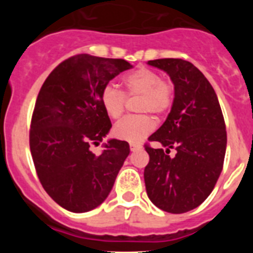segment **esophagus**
Instances as JSON below:
<instances>
[{"label": "esophagus", "instance_id": "esophagus-1", "mask_svg": "<svg viewBox=\"0 0 253 253\" xmlns=\"http://www.w3.org/2000/svg\"><path fill=\"white\" fill-rule=\"evenodd\" d=\"M143 147L140 144H135V143H131L130 144V151L131 152H138V151H142Z\"/></svg>", "mask_w": 253, "mask_h": 253}]
</instances>
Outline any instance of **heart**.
I'll use <instances>...</instances> for the list:
<instances>
[{
  "label": "heart",
  "mask_w": 253,
  "mask_h": 253,
  "mask_svg": "<svg viewBox=\"0 0 253 253\" xmlns=\"http://www.w3.org/2000/svg\"><path fill=\"white\" fill-rule=\"evenodd\" d=\"M123 84L128 95H142L140 113L163 114L172 104L171 87L162 81L160 75L148 68L135 69L124 77ZM101 105L105 113L118 119L124 113L125 93L114 84H107L101 91ZM154 122L148 115L126 116L114 128L118 138L130 143H139L153 130Z\"/></svg>",
  "instance_id": "1"
}]
</instances>
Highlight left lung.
Masks as SVG:
<instances>
[{
	"label": "left lung",
	"instance_id": "left-lung-1",
	"mask_svg": "<svg viewBox=\"0 0 253 253\" xmlns=\"http://www.w3.org/2000/svg\"><path fill=\"white\" fill-rule=\"evenodd\" d=\"M147 64L166 72L175 91L167 119L149 137L162 147L146 146L147 195L167 213H186L210 195L222 172L227 148L224 118L215 91L193 63L165 58ZM171 148L176 149L173 158L168 156Z\"/></svg>",
	"mask_w": 253,
	"mask_h": 253
}]
</instances>
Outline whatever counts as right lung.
Here are the masks:
<instances>
[{
    "mask_svg": "<svg viewBox=\"0 0 253 253\" xmlns=\"http://www.w3.org/2000/svg\"><path fill=\"white\" fill-rule=\"evenodd\" d=\"M124 59L80 54L55 67L35 102L30 152L38 177L58 205L84 213L105 202L130 153L128 142L109 139L111 129L101 91L115 76L131 68Z\"/></svg>",
    "mask_w": 253,
    "mask_h": 253,
    "instance_id": "add662e5",
    "label": "right lung"
}]
</instances>
